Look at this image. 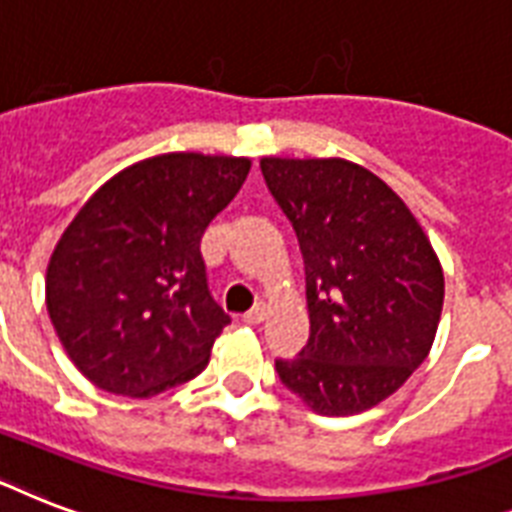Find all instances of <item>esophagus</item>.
Wrapping results in <instances>:
<instances>
[{
  "label": "esophagus",
  "mask_w": 512,
  "mask_h": 512,
  "mask_svg": "<svg viewBox=\"0 0 512 512\" xmlns=\"http://www.w3.org/2000/svg\"><path fill=\"white\" fill-rule=\"evenodd\" d=\"M265 303H257L252 311L244 313V324H260V321H265Z\"/></svg>",
  "instance_id": "34e87169"
}]
</instances>
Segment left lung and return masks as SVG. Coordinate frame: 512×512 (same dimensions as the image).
I'll return each instance as SVG.
<instances>
[{
	"instance_id": "obj_1",
	"label": "left lung",
	"mask_w": 512,
	"mask_h": 512,
	"mask_svg": "<svg viewBox=\"0 0 512 512\" xmlns=\"http://www.w3.org/2000/svg\"><path fill=\"white\" fill-rule=\"evenodd\" d=\"M295 228L311 337L279 380L313 412L345 417L396 393L428 358L444 271L398 193L345 159L260 162Z\"/></svg>"
}]
</instances>
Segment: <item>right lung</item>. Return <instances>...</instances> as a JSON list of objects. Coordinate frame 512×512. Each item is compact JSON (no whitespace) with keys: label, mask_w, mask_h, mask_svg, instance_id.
I'll return each instance as SVG.
<instances>
[{"label":"right lung","mask_w":512,"mask_h":512,"mask_svg":"<svg viewBox=\"0 0 512 512\" xmlns=\"http://www.w3.org/2000/svg\"><path fill=\"white\" fill-rule=\"evenodd\" d=\"M249 167L241 156H154L100 185L63 231L47 313L92 385L148 398L207 366L231 316L209 295L199 244Z\"/></svg>","instance_id":"obj_1"}]
</instances>
